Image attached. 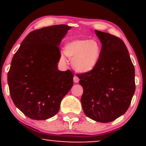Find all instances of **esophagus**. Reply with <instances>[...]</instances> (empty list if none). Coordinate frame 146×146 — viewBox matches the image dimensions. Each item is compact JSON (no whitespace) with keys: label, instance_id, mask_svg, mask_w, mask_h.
Segmentation results:
<instances>
[{"label":"esophagus","instance_id":"1","mask_svg":"<svg viewBox=\"0 0 146 146\" xmlns=\"http://www.w3.org/2000/svg\"><path fill=\"white\" fill-rule=\"evenodd\" d=\"M79 81H80V79H79V78L76 75H75L74 78H73V82H74L75 83H78L79 82Z\"/></svg>","mask_w":146,"mask_h":146}]
</instances>
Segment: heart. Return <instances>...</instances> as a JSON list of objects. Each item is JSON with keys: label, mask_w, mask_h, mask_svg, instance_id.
<instances>
[{"label": "heart", "mask_w": 146, "mask_h": 146, "mask_svg": "<svg viewBox=\"0 0 146 146\" xmlns=\"http://www.w3.org/2000/svg\"><path fill=\"white\" fill-rule=\"evenodd\" d=\"M64 54L72 60V66L75 71L86 73L98 65L102 54V44L95 38L75 40L65 46ZM60 59L65 61L63 56Z\"/></svg>", "instance_id": "b5f03b06"}]
</instances>
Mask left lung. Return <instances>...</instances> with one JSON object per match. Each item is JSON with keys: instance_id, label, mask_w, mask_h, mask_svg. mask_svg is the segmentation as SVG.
Instances as JSON below:
<instances>
[{"instance_id": "8db88e82", "label": "left lung", "mask_w": 146, "mask_h": 146, "mask_svg": "<svg viewBox=\"0 0 146 146\" xmlns=\"http://www.w3.org/2000/svg\"><path fill=\"white\" fill-rule=\"evenodd\" d=\"M102 43L99 62L92 71L78 74L84 92L81 103L85 115L108 123L123 115L135 91V68L122 40L95 30Z\"/></svg>"}]
</instances>
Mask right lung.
<instances>
[{"instance_id":"right-lung-1","label":"right lung","mask_w":146,"mask_h":146,"mask_svg":"<svg viewBox=\"0 0 146 146\" xmlns=\"http://www.w3.org/2000/svg\"><path fill=\"white\" fill-rule=\"evenodd\" d=\"M71 29L58 25L34 30L13 57L7 74L10 95L15 106L32 119L56 115L73 86V73L58 70L60 43Z\"/></svg>"}]
</instances>
